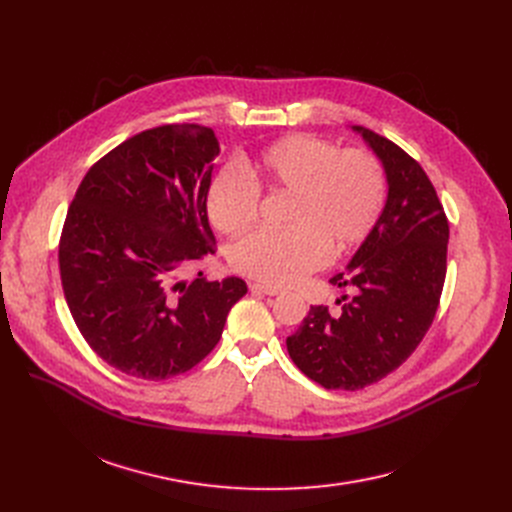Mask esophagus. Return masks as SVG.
<instances>
[{
	"label": "esophagus",
	"mask_w": 512,
	"mask_h": 512,
	"mask_svg": "<svg viewBox=\"0 0 512 512\" xmlns=\"http://www.w3.org/2000/svg\"><path fill=\"white\" fill-rule=\"evenodd\" d=\"M251 290H253V292H261V294H267V297H276V294L282 292V288L272 286V284H251Z\"/></svg>",
	"instance_id": "1"
}]
</instances>
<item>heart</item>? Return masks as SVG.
<instances>
[{
	"label": "heart",
	"mask_w": 512,
	"mask_h": 512,
	"mask_svg": "<svg viewBox=\"0 0 512 512\" xmlns=\"http://www.w3.org/2000/svg\"><path fill=\"white\" fill-rule=\"evenodd\" d=\"M249 179L230 168L207 186L211 224L224 234L257 220L261 193H288L282 230H257L230 249L236 272L267 284H288L363 242L386 201L382 164L365 149H338L311 134H288L245 164Z\"/></svg>",
	"instance_id": "1"
}]
</instances>
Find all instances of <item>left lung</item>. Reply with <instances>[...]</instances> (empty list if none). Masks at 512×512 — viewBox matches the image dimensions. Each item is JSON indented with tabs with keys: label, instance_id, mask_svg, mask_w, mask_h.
<instances>
[{
	"label": "left lung",
	"instance_id": "8db88e82",
	"mask_svg": "<svg viewBox=\"0 0 512 512\" xmlns=\"http://www.w3.org/2000/svg\"><path fill=\"white\" fill-rule=\"evenodd\" d=\"M353 130L382 161L386 205L346 272L330 280L357 288L355 297L344 294L338 315L311 307L286 338L294 365L328 390L365 388L405 363L432 326L446 278L448 220L434 184L398 145Z\"/></svg>",
	"mask_w": 512,
	"mask_h": 512
}]
</instances>
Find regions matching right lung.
Instances as JSON below:
<instances>
[{
	"label": "right lung",
	"instance_id": "obj_1",
	"mask_svg": "<svg viewBox=\"0 0 512 512\" xmlns=\"http://www.w3.org/2000/svg\"><path fill=\"white\" fill-rule=\"evenodd\" d=\"M220 143L207 126L134 134L80 182L60 238L74 324L93 351L132 378L168 380L218 344L240 278L180 276L213 253L205 193Z\"/></svg>",
	"mask_w": 512,
	"mask_h": 512
}]
</instances>
